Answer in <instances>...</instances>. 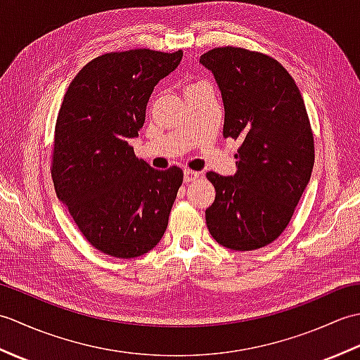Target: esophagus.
I'll return each mask as SVG.
<instances>
[{"label": "esophagus", "mask_w": 360, "mask_h": 360, "mask_svg": "<svg viewBox=\"0 0 360 360\" xmlns=\"http://www.w3.org/2000/svg\"><path fill=\"white\" fill-rule=\"evenodd\" d=\"M200 178V172H193V170H184V181L186 182H193Z\"/></svg>", "instance_id": "obj_1"}]
</instances>
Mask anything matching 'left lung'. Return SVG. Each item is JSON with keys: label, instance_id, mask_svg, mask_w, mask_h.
<instances>
[{"label": "left lung", "instance_id": "obj_1", "mask_svg": "<svg viewBox=\"0 0 360 360\" xmlns=\"http://www.w3.org/2000/svg\"><path fill=\"white\" fill-rule=\"evenodd\" d=\"M224 105V137L241 142L236 173L209 172L215 201L205 210L213 240L255 250L288 227L314 167V139L294 79L277 60L243 48H217L200 58Z\"/></svg>", "mask_w": 360, "mask_h": 360}]
</instances>
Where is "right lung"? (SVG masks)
<instances>
[{"label": "right lung", "instance_id": "1", "mask_svg": "<svg viewBox=\"0 0 360 360\" xmlns=\"http://www.w3.org/2000/svg\"><path fill=\"white\" fill-rule=\"evenodd\" d=\"M182 51L105 53L82 68L60 106L52 181L89 244L106 255L134 258L162 238L182 170H155L137 159L148 98L173 72Z\"/></svg>", "mask_w": 360, "mask_h": 360}]
</instances>
